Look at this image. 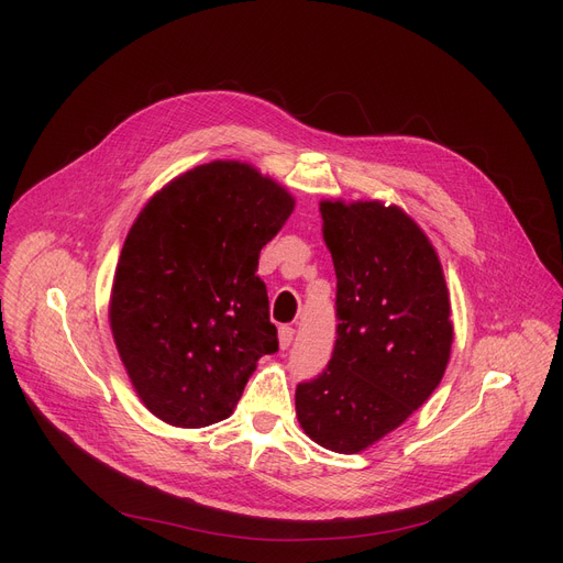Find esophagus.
Masks as SVG:
<instances>
[{
  "label": "esophagus",
  "mask_w": 563,
  "mask_h": 563,
  "mask_svg": "<svg viewBox=\"0 0 563 563\" xmlns=\"http://www.w3.org/2000/svg\"><path fill=\"white\" fill-rule=\"evenodd\" d=\"M294 340V329L291 327H280L278 329V342H280V349H287Z\"/></svg>",
  "instance_id": "esophagus-1"
}]
</instances>
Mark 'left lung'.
Listing matches in <instances>:
<instances>
[{
  "label": "left lung",
  "mask_w": 563,
  "mask_h": 563,
  "mask_svg": "<svg viewBox=\"0 0 563 563\" xmlns=\"http://www.w3.org/2000/svg\"><path fill=\"white\" fill-rule=\"evenodd\" d=\"M321 232L338 276L333 358L297 388L308 438L358 454L401 427L448 369L450 289L424 230L380 200H321Z\"/></svg>",
  "instance_id": "8db88e82"
}]
</instances>
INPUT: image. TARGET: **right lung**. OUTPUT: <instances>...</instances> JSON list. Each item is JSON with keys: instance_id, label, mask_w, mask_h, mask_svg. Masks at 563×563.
<instances>
[{"instance_id": "obj_1", "label": "right lung", "mask_w": 563, "mask_h": 563, "mask_svg": "<svg viewBox=\"0 0 563 563\" xmlns=\"http://www.w3.org/2000/svg\"><path fill=\"white\" fill-rule=\"evenodd\" d=\"M294 202L255 166L214 159L143 205L115 264L109 327L134 393L162 422L230 418L257 361L278 351L255 272Z\"/></svg>"}]
</instances>
